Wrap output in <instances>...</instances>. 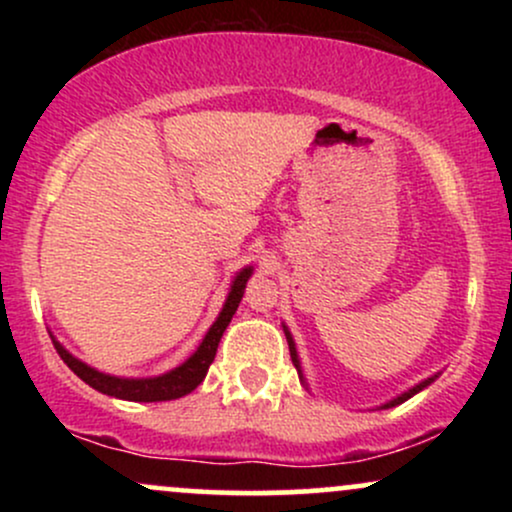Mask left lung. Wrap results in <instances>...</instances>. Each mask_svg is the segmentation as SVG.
I'll list each match as a JSON object with an SVG mask.
<instances>
[{
    "instance_id": "8db88e82",
    "label": "left lung",
    "mask_w": 512,
    "mask_h": 512,
    "mask_svg": "<svg viewBox=\"0 0 512 512\" xmlns=\"http://www.w3.org/2000/svg\"><path fill=\"white\" fill-rule=\"evenodd\" d=\"M281 327H284V334H286V342H289V351H291V361H293V366H296V370H298V378H301V383L305 385V390H308V380H305V373H303V366H301V358H298V349H296V342H293V334L289 332V327L284 325V322H281ZM440 373H436V375H431V378H426V380H421L419 385H414V387H409L407 392H402V395H397V397H392L390 402H385V404H380L378 409H392V407H397V404H402V402H407V399H411L416 395V392H421V390H426L428 385L433 383V380L438 378Z\"/></svg>"
}]
</instances>
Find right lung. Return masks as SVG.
<instances>
[{"mask_svg":"<svg viewBox=\"0 0 512 512\" xmlns=\"http://www.w3.org/2000/svg\"><path fill=\"white\" fill-rule=\"evenodd\" d=\"M252 272H255L252 267H243L236 276H233L226 303H223L221 313L214 320V325L209 327L207 334H204V339L199 342L195 354L187 356L180 366L170 368L168 373L154 375V378H122V375L103 373V370L88 366V363L81 361V358L69 354V351L57 342L55 334H50L52 344H55L57 354L62 356V361L67 363V366L72 368L86 385H91L93 390L103 392V395L108 397L127 399V402H168V399L185 397L190 395V392L195 390L204 378H207V370L211 366V361H214L223 332H226L228 322H231L233 315H236L238 303L243 301L245 284H248Z\"/></svg>","mask_w":512,"mask_h":512,"instance_id":"right-lung-1","label":"right lung"}]
</instances>
